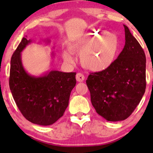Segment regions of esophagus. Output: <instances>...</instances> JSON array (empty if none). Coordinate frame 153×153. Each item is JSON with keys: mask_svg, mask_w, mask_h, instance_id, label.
<instances>
[{"mask_svg": "<svg viewBox=\"0 0 153 153\" xmlns=\"http://www.w3.org/2000/svg\"><path fill=\"white\" fill-rule=\"evenodd\" d=\"M76 80H77V81H78V82H82L84 80H85V76H84L83 74H82V73H77Z\"/></svg>", "mask_w": 153, "mask_h": 153, "instance_id": "esophagus-1", "label": "esophagus"}]
</instances>
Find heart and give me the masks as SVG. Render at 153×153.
Returning a JSON list of instances; mask_svg holds the SVG:
<instances>
[{"instance_id": "1", "label": "heart", "mask_w": 153, "mask_h": 153, "mask_svg": "<svg viewBox=\"0 0 153 153\" xmlns=\"http://www.w3.org/2000/svg\"><path fill=\"white\" fill-rule=\"evenodd\" d=\"M89 42L93 43L87 48L85 45L71 43L68 47L70 52L80 53V60L82 66L94 72L103 71L112 65L117 59L120 42L117 34L105 31H91L87 34ZM63 58L68 62H73L71 54L65 52Z\"/></svg>"}]
</instances>
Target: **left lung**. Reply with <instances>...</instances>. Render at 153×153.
I'll use <instances>...</instances> for the list:
<instances>
[{"instance_id": "obj_1", "label": "left lung", "mask_w": 153, "mask_h": 153, "mask_svg": "<svg viewBox=\"0 0 153 153\" xmlns=\"http://www.w3.org/2000/svg\"><path fill=\"white\" fill-rule=\"evenodd\" d=\"M125 45L105 71L92 73L86 80L93 106L109 122L126 119L141 101L146 88V57L140 43L124 25Z\"/></svg>"}]
</instances>
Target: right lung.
I'll use <instances>...</instances> for the list:
<instances>
[{
	"label": "right lung",
	"mask_w": 153,
	"mask_h": 153,
	"mask_svg": "<svg viewBox=\"0 0 153 153\" xmlns=\"http://www.w3.org/2000/svg\"><path fill=\"white\" fill-rule=\"evenodd\" d=\"M24 37L10 60L9 86L21 113L28 121L48 126L62 117L76 84V73L52 71L42 76L28 74L21 52L31 42Z\"/></svg>",
	"instance_id": "add662e5"
}]
</instances>
